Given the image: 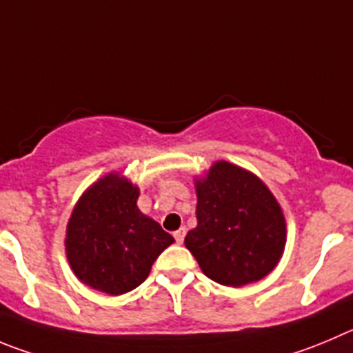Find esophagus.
I'll use <instances>...</instances> for the list:
<instances>
[{
	"mask_svg": "<svg viewBox=\"0 0 353 353\" xmlns=\"http://www.w3.org/2000/svg\"><path fill=\"white\" fill-rule=\"evenodd\" d=\"M184 236H186V228H179L177 232H174V239H176L177 243H183L184 242Z\"/></svg>",
	"mask_w": 353,
	"mask_h": 353,
	"instance_id": "34e87169",
	"label": "esophagus"
}]
</instances>
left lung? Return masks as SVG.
<instances>
[{
  "instance_id": "left-lung-1",
  "label": "left lung",
  "mask_w": 353,
  "mask_h": 353,
  "mask_svg": "<svg viewBox=\"0 0 353 353\" xmlns=\"http://www.w3.org/2000/svg\"><path fill=\"white\" fill-rule=\"evenodd\" d=\"M196 225L184 243L209 279L242 288L276 266L285 221L268 188L251 172L217 161L196 181Z\"/></svg>"
}]
</instances>
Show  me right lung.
Wrapping results in <instances>:
<instances>
[{
	"instance_id": "obj_1",
	"label": "right lung",
	"mask_w": 353,
	"mask_h": 353,
	"mask_svg": "<svg viewBox=\"0 0 353 353\" xmlns=\"http://www.w3.org/2000/svg\"><path fill=\"white\" fill-rule=\"evenodd\" d=\"M139 190L118 174L88 188L68 223L65 252L83 284L118 296L146 281L151 265L174 242L137 209Z\"/></svg>"
}]
</instances>
